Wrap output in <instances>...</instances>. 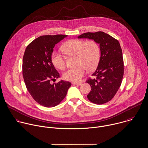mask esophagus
Listing matches in <instances>:
<instances>
[{
	"label": "esophagus",
	"mask_w": 148,
	"mask_h": 148,
	"mask_svg": "<svg viewBox=\"0 0 148 148\" xmlns=\"http://www.w3.org/2000/svg\"><path fill=\"white\" fill-rule=\"evenodd\" d=\"M72 84L73 85H77V86H81L82 84V83H76V82H72Z\"/></svg>",
	"instance_id": "esophagus-1"
}]
</instances>
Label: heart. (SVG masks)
<instances>
[{
  "instance_id": "heart-1",
  "label": "heart",
  "mask_w": 148,
  "mask_h": 148,
  "mask_svg": "<svg viewBox=\"0 0 148 148\" xmlns=\"http://www.w3.org/2000/svg\"><path fill=\"white\" fill-rule=\"evenodd\" d=\"M62 51L69 56H76V66L68 69L63 74L64 79L77 82L89 71L94 69L98 65L100 51L98 44L94 40H71L62 47ZM51 61L58 69L63 70L66 67L65 57L60 51L52 54Z\"/></svg>"
}]
</instances>
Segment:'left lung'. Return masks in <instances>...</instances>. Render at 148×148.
I'll return each instance as SVG.
<instances>
[{
  "mask_svg": "<svg viewBox=\"0 0 148 148\" xmlns=\"http://www.w3.org/2000/svg\"><path fill=\"white\" fill-rule=\"evenodd\" d=\"M77 38L93 40L99 44L100 57L92 75L95 78L86 82L91 87L87 98L95 104L106 103L115 96L123 76V60L119 42L103 32L83 33Z\"/></svg>",
  "mask_w": 148,
  "mask_h": 148,
  "instance_id": "1",
  "label": "left lung"
}]
</instances>
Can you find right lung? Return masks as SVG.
I'll return each instance as SVG.
<instances>
[{
    "label": "right lung",
    "instance_id": "add662e5",
    "mask_svg": "<svg viewBox=\"0 0 148 148\" xmlns=\"http://www.w3.org/2000/svg\"><path fill=\"white\" fill-rule=\"evenodd\" d=\"M66 35L42 36L33 41L26 48L22 64V73L26 87L38 103L51 107L58 105L65 97L71 86L69 82L50 81L60 77L52 61L56 44Z\"/></svg>",
    "mask_w": 148,
    "mask_h": 148
}]
</instances>
